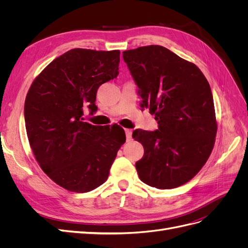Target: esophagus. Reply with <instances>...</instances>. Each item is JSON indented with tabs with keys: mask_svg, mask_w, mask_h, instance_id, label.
Masks as SVG:
<instances>
[{
	"mask_svg": "<svg viewBox=\"0 0 248 248\" xmlns=\"http://www.w3.org/2000/svg\"><path fill=\"white\" fill-rule=\"evenodd\" d=\"M125 133H126V140L127 141H129L132 140V130L131 129H125Z\"/></svg>",
	"mask_w": 248,
	"mask_h": 248,
	"instance_id": "1",
	"label": "esophagus"
}]
</instances>
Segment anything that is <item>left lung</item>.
Segmentation results:
<instances>
[{"label": "left lung", "mask_w": 248, "mask_h": 248, "mask_svg": "<svg viewBox=\"0 0 248 248\" xmlns=\"http://www.w3.org/2000/svg\"><path fill=\"white\" fill-rule=\"evenodd\" d=\"M138 86L141 110L155 116L158 129H136L144 146L136 163L140 179L158 189L176 188L196 176L214 146L217 125L211 88L198 67L160 46L123 51Z\"/></svg>", "instance_id": "obj_1"}]
</instances>
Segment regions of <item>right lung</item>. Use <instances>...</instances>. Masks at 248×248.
I'll use <instances>...</instances> for the list:
<instances>
[{
    "instance_id": "add662e5",
    "label": "right lung",
    "mask_w": 248,
    "mask_h": 248,
    "mask_svg": "<svg viewBox=\"0 0 248 248\" xmlns=\"http://www.w3.org/2000/svg\"><path fill=\"white\" fill-rule=\"evenodd\" d=\"M120 51L74 48L49 63L30 88L25 102L29 142L42 170L58 185L88 192L107 181L126 140L118 125L95 126L98 88L119 74Z\"/></svg>"
}]
</instances>
